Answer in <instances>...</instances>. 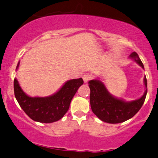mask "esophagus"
<instances>
[{
    "instance_id": "1",
    "label": "esophagus",
    "mask_w": 158,
    "mask_h": 158,
    "mask_svg": "<svg viewBox=\"0 0 158 158\" xmlns=\"http://www.w3.org/2000/svg\"><path fill=\"white\" fill-rule=\"evenodd\" d=\"M91 78V75L89 74H88V73H86V74H84V75H83V80H84V83H87L88 81H89Z\"/></svg>"
}]
</instances>
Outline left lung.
Masks as SVG:
<instances>
[{
    "label": "left lung",
    "mask_w": 158,
    "mask_h": 158,
    "mask_svg": "<svg viewBox=\"0 0 158 158\" xmlns=\"http://www.w3.org/2000/svg\"><path fill=\"white\" fill-rule=\"evenodd\" d=\"M130 58L133 59L144 69L143 64L136 52H132ZM144 84L146 89L143 96L138 99L126 102L110 94L105 84L99 80H91L89 81V102L93 112L100 120L108 123H119L130 119L139 111L145 102L147 94L145 77H144Z\"/></svg>",
    "instance_id": "obj_1"
}]
</instances>
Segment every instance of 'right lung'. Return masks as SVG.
Wrapping results in <instances>:
<instances>
[{
    "mask_svg": "<svg viewBox=\"0 0 158 158\" xmlns=\"http://www.w3.org/2000/svg\"><path fill=\"white\" fill-rule=\"evenodd\" d=\"M19 65V62L16 70ZM84 84L83 79L69 80L60 89L47 97H31L25 94L14 79V94L20 107L31 119L40 123H50L60 120L69 110L71 101L78 88Z\"/></svg>",
    "mask_w": 158,
    "mask_h": 158,
    "instance_id": "1",
    "label": "right lung"
}]
</instances>
